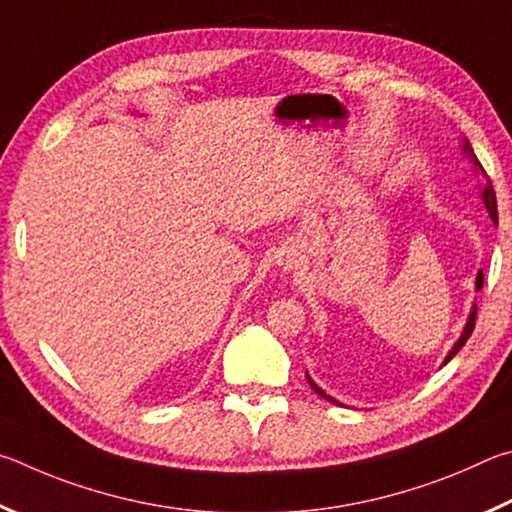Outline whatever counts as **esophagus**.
<instances>
[{"instance_id":"34e87169","label":"esophagus","mask_w":512,"mask_h":512,"mask_svg":"<svg viewBox=\"0 0 512 512\" xmlns=\"http://www.w3.org/2000/svg\"><path fill=\"white\" fill-rule=\"evenodd\" d=\"M290 265H292V263H290Z\"/></svg>"}]
</instances>
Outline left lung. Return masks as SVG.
<instances>
[{"label": "left lung", "instance_id": "1", "mask_svg": "<svg viewBox=\"0 0 512 512\" xmlns=\"http://www.w3.org/2000/svg\"><path fill=\"white\" fill-rule=\"evenodd\" d=\"M463 150H465V152H470V157H472V161H474V166H479V170H483V166L479 164V159L474 157V152H472V148H470V143H465ZM481 197H483V202H486V209H488V213H490V218L497 222V197H495V188H492V184H490V182H488L486 186H483V193H481ZM481 285H483V272H479V276H477V290H481ZM474 321H477V306H472V312H470V319H468V324H465V328H463V335H461L459 342L454 344V348H452V351H450V355L445 357V364L450 362L452 357L461 351V348L465 346V342H468L470 335H472V330H474ZM308 382H310V387H312V391L317 393V396L326 398L328 402H335V405H339V402H337L335 398L326 396V393L321 391V389L317 387V384L312 382L310 378H308Z\"/></svg>", "mask_w": 512, "mask_h": 512}]
</instances>
